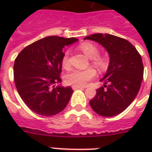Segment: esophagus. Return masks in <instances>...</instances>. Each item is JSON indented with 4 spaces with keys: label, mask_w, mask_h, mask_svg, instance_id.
<instances>
[{
    "label": "esophagus",
    "mask_w": 152,
    "mask_h": 152,
    "mask_svg": "<svg viewBox=\"0 0 152 152\" xmlns=\"http://www.w3.org/2000/svg\"><path fill=\"white\" fill-rule=\"evenodd\" d=\"M72 89H85L86 87H84V86H72Z\"/></svg>",
    "instance_id": "1"
}]
</instances>
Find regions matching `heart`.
<instances>
[{
	"label": "heart",
	"instance_id": "heart-1",
	"mask_svg": "<svg viewBox=\"0 0 152 152\" xmlns=\"http://www.w3.org/2000/svg\"><path fill=\"white\" fill-rule=\"evenodd\" d=\"M80 49L86 56L92 58V63L101 72H103L107 67V63L104 58L98 57L99 53V48L95 45L89 42H85L80 45ZM68 52L64 53L62 59V66L64 68H68L70 66ZM96 76L95 70L93 68H88L86 70L72 69L66 73L65 76V81L69 85L73 86H84L89 80L94 79Z\"/></svg>",
	"mask_w": 152,
	"mask_h": 152
}]
</instances>
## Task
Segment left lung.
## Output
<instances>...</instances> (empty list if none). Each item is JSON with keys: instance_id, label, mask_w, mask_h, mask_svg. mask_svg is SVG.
Returning a JSON list of instances; mask_svg holds the SVG:
<instances>
[{"instance_id": "8db88e82", "label": "left lung", "mask_w": 152, "mask_h": 152, "mask_svg": "<svg viewBox=\"0 0 152 152\" xmlns=\"http://www.w3.org/2000/svg\"><path fill=\"white\" fill-rule=\"evenodd\" d=\"M85 40L100 44L110 57L107 72L100 80L104 87L97 89L90 106L100 115H116L130 105L139 91L143 78L141 55L130 42L113 35L97 33Z\"/></svg>"}]
</instances>
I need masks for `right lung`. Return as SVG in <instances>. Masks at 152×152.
Listing matches in <instances>:
<instances>
[{"label":"right lung","instance_id":"1","mask_svg":"<svg viewBox=\"0 0 152 152\" xmlns=\"http://www.w3.org/2000/svg\"><path fill=\"white\" fill-rule=\"evenodd\" d=\"M74 37L51 36L25 47L16 58L14 77L16 89L26 105L37 114L51 116L63 111L73 90L61 83L64 47L77 41Z\"/></svg>","mask_w":152,"mask_h":152}]
</instances>
